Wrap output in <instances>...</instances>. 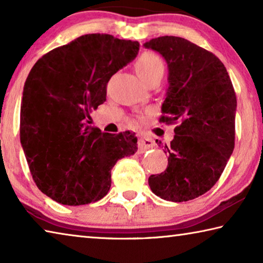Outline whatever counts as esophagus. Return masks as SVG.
Returning <instances> with one entry per match:
<instances>
[{
  "label": "esophagus",
  "instance_id": "obj_1",
  "mask_svg": "<svg viewBox=\"0 0 263 263\" xmlns=\"http://www.w3.org/2000/svg\"><path fill=\"white\" fill-rule=\"evenodd\" d=\"M154 146H155V142L152 138L140 137V139H139V147L140 148L148 149V148H153Z\"/></svg>",
  "mask_w": 263,
  "mask_h": 263
}]
</instances>
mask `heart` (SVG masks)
I'll list each match as a JSON object with an SVG mask.
<instances>
[{
  "mask_svg": "<svg viewBox=\"0 0 263 263\" xmlns=\"http://www.w3.org/2000/svg\"><path fill=\"white\" fill-rule=\"evenodd\" d=\"M137 73L142 81L147 83L157 75H163L164 65L161 58L152 52H146L138 59L136 64Z\"/></svg>",
  "mask_w": 263,
  "mask_h": 263,
  "instance_id": "b5f03b06",
  "label": "heart"
}]
</instances>
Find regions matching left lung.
I'll return each instance as SVG.
<instances>
[{"instance_id":"1","label":"left lung","mask_w":263,"mask_h":263,"mask_svg":"<svg viewBox=\"0 0 263 263\" xmlns=\"http://www.w3.org/2000/svg\"><path fill=\"white\" fill-rule=\"evenodd\" d=\"M144 46L159 52L168 65L160 122L179 123L171 145H164L166 171L151 175L148 184L166 201H190L216 184L233 152L237 96L213 53L174 35L151 39Z\"/></svg>"}]
</instances>
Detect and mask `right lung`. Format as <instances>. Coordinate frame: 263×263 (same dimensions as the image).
Segmentation results:
<instances>
[{
	"label": "right lung",
	"instance_id": "right-lung-1",
	"mask_svg": "<svg viewBox=\"0 0 263 263\" xmlns=\"http://www.w3.org/2000/svg\"><path fill=\"white\" fill-rule=\"evenodd\" d=\"M139 51V43L89 33L35 62L26 79L20 136L35 184L64 205L100 201L111 169L137 152L135 132L104 133L87 125L106 100L110 78Z\"/></svg>",
	"mask_w": 263,
	"mask_h": 263
}]
</instances>
